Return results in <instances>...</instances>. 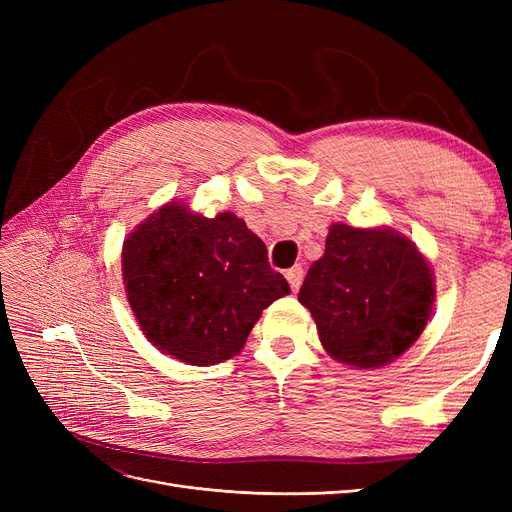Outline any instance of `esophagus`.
Listing matches in <instances>:
<instances>
[{
  "label": "esophagus",
  "instance_id": "34e87169",
  "mask_svg": "<svg viewBox=\"0 0 512 512\" xmlns=\"http://www.w3.org/2000/svg\"><path fill=\"white\" fill-rule=\"evenodd\" d=\"M286 280H288L290 288H292L294 292H297L299 286H301V282H303V269H301V267L288 269V271H286Z\"/></svg>",
  "mask_w": 512,
  "mask_h": 512
}]
</instances>
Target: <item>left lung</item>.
<instances>
[{"label": "left lung", "mask_w": 512, "mask_h": 512, "mask_svg": "<svg viewBox=\"0 0 512 512\" xmlns=\"http://www.w3.org/2000/svg\"><path fill=\"white\" fill-rule=\"evenodd\" d=\"M299 301L333 361L378 369L404 354L436 301L431 262L391 226L331 224L324 254L309 267Z\"/></svg>", "instance_id": "8db88e82"}]
</instances>
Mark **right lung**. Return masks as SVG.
Instances as JSON below:
<instances>
[{
    "label": "right lung",
    "mask_w": 512,
    "mask_h": 512,
    "mask_svg": "<svg viewBox=\"0 0 512 512\" xmlns=\"http://www.w3.org/2000/svg\"><path fill=\"white\" fill-rule=\"evenodd\" d=\"M121 277L143 335L198 367L237 356L262 309L290 292L241 218H205L183 200L162 205L123 239Z\"/></svg>",
    "instance_id": "right-lung-1"
}]
</instances>
